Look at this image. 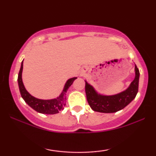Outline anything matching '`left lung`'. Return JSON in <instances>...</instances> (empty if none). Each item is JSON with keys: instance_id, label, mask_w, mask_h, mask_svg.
<instances>
[{"instance_id": "left-lung-1", "label": "left lung", "mask_w": 156, "mask_h": 156, "mask_svg": "<svg viewBox=\"0 0 156 156\" xmlns=\"http://www.w3.org/2000/svg\"><path fill=\"white\" fill-rule=\"evenodd\" d=\"M135 78L125 90L113 94L104 95L98 93L95 89L85 80V92L91 108L101 113H114L127 106L136 96L139 89V70L135 65Z\"/></svg>"}]
</instances>
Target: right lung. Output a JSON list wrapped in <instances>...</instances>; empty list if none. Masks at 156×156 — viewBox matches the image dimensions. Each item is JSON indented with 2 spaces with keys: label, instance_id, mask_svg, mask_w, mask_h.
Here are the masks:
<instances>
[{
  "label": "right lung",
  "instance_id": "1",
  "mask_svg": "<svg viewBox=\"0 0 156 156\" xmlns=\"http://www.w3.org/2000/svg\"><path fill=\"white\" fill-rule=\"evenodd\" d=\"M23 69V61L21 63L17 81H18V87L21 97H22L23 99L24 100L27 104L29 105L31 108H33L34 110H35L36 112L44 114H58L61 111L63 110L64 105H65V101L67 100L66 99V94H67L69 87L72 85L73 81L77 78L76 77L71 78L67 80V82L64 84V89L62 93L56 98H53V99L51 100H42L32 96L25 88L22 79Z\"/></svg>",
  "mask_w": 156,
  "mask_h": 156
}]
</instances>
